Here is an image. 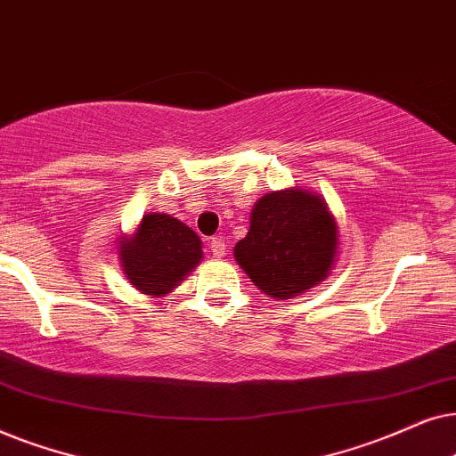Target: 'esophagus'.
<instances>
[{"label":"esophagus","instance_id":"1","mask_svg":"<svg viewBox=\"0 0 456 456\" xmlns=\"http://www.w3.org/2000/svg\"><path fill=\"white\" fill-rule=\"evenodd\" d=\"M208 246H210V252H212V256H215V258H223L224 254H227V244H224V240L221 238V235L212 238Z\"/></svg>","mask_w":456,"mask_h":456}]
</instances>
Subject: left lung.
<instances>
[{
  "instance_id": "obj_1",
  "label": "left lung",
  "mask_w": 456,
  "mask_h": 456,
  "mask_svg": "<svg viewBox=\"0 0 456 456\" xmlns=\"http://www.w3.org/2000/svg\"><path fill=\"white\" fill-rule=\"evenodd\" d=\"M339 254V227L319 193L302 187L265 193L250 229L233 248L252 283L269 298L291 300L325 281Z\"/></svg>"
}]
</instances>
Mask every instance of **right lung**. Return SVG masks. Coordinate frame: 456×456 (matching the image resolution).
I'll list each match as a JSON object with an SVG mask.
<instances>
[{"mask_svg":"<svg viewBox=\"0 0 456 456\" xmlns=\"http://www.w3.org/2000/svg\"><path fill=\"white\" fill-rule=\"evenodd\" d=\"M118 263L126 281L145 296H167L202 260V240L167 212H148L133 233L118 238Z\"/></svg>","mask_w":456,"mask_h":456,"instance_id":"add662e5","label":"right lung"}]
</instances>
